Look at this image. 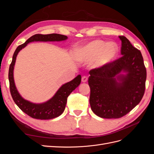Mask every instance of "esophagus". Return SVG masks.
Returning a JSON list of instances; mask_svg holds the SVG:
<instances>
[{
	"label": "esophagus",
	"mask_w": 154,
	"mask_h": 154,
	"mask_svg": "<svg viewBox=\"0 0 154 154\" xmlns=\"http://www.w3.org/2000/svg\"><path fill=\"white\" fill-rule=\"evenodd\" d=\"M87 80H88V78H87V76H84L82 77V82L85 83V82H87Z\"/></svg>",
	"instance_id": "1"
}]
</instances>
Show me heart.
Masks as SVG:
<instances>
[{"label":"heart","instance_id":"b5f03b06","mask_svg":"<svg viewBox=\"0 0 154 154\" xmlns=\"http://www.w3.org/2000/svg\"><path fill=\"white\" fill-rule=\"evenodd\" d=\"M118 47L114 42L106 43L101 40H95L83 45L78 56L83 61L92 62L95 68H102L112 62L117 57Z\"/></svg>","mask_w":154,"mask_h":154}]
</instances>
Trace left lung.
<instances>
[{"mask_svg": "<svg viewBox=\"0 0 154 154\" xmlns=\"http://www.w3.org/2000/svg\"><path fill=\"white\" fill-rule=\"evenodd\" d=\"M119 38L122 57L89 71L91 107L102 118L117 119L125 116L139 103L145 91L146 70L141 51L125 36Z\"/></svg>", "mask_w": 154, "mask_h": 154, "instance_id": "left-lung-1", "label": "left lung"}]
</instances>
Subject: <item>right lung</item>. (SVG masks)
<instances>
[{"label":"right lung","mask_w":154,"mask_h":154,"mask_svg":"<svg viewBox=\"0 0 154 154\" xmlns=\"http://www.w3.org/2000/svg\"><path fill=\"white\" fill-rule=\"evenodd\" d=\"M67 39V36L60 34L41 35L36 34L27 39L25 43L18 45L13 56L12 62L9 69L8 78L10 82V92L16 105L30 117L38 119H51L61 115L66 108L67 97L81 83V75L77 76L71 82L63 84L56 92L54 96L43 103H33L24 100L18 93L13 78V69L17 56L19 51L31 42H54L63 41Z\"/></svg>","instance_id":"obj_1"}]
</instances>
